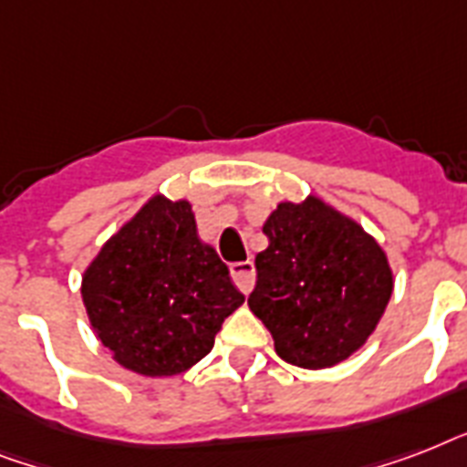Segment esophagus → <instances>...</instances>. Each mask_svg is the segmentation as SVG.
Instances as JSON below:
<instances>
[{
	"mask_svg": "<svg viewBox=\"0 0 467 467\" xmlns=\"http://www.w3.org/2000/svg\"><path fill=\"white\" fill-rule=\"evenodd\" d=\"M230 274H233V281L234 285L240 288L244 296L247 293H252V288H254V264L252 262H237V264H230Z\"/></svg>",
	"mask_w": 467,
	"mask_h": 467,
	"instance_id": "34e87169",
	"label": "esophagus"
}]
</instances>
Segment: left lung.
<instances>
[{
    "label": "left lung",
    "mask_w": 467,
    "mask_h": 467,
    "mask_svg": "<svg viewBox=\"0 0 467 467\" xmlns=\"http://www.w3.org/2000/svg\"><path fill=\"white\" fill-rule=\"evenodd\" d=\"M249 310L276 354L300 368H329L358 351L392 296L388 256L356 220L322 198L278 203L264 223Z\"/></svg>",
    "instance_id": "1"
}]
</instances>
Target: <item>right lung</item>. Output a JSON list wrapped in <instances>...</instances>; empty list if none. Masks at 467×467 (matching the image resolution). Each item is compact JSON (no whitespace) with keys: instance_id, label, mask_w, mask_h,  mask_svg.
Returning <instances> with one entry per match:
<instances>
[{"instance_id":"1","label":"right lung","mask_w":467,"mask_h":467,"mask_svg":"<svg viewBox=\"0 0 467 467\" xmlns=\"http://www.w3.org/2000/svg\"><path fill=\"white\" fill-rule=\"evenodd\" d=\"M94 332L113 358L140 376L189 370L244 303L218 252L198 237L189 201L152 196L82 276Z\"/></svg>"}]
</instances>
